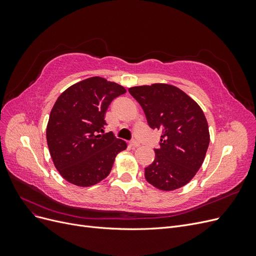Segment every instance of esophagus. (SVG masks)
I'll return each instance as SVG.
<instances>
[{
	"label": "esophagus",
	"mask_w": 256,
	"mask_h": 256,
	"mask_svg": "<svg viewBox=\"0 0 256 256\" xmlns=\"http://www.w3.org/2000/svg\"><path fill=\"white\" fill-rule=\"evenodd\" d=\"M130 146L134 147V148H136V147H140V143H138V142L136 141V140H134V141H131Z\"/></svg>",
	"instance_id": "esophagus-1"
}]
</instances>
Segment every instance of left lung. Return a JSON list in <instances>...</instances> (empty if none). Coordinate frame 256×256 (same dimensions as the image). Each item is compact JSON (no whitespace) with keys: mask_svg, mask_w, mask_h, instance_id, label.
Segmentation results:
<instances>
[{"mask_svg":"<svg viewBox=\"0 0 256 256\" xmlns=\"http://www.w3.org/2000/svg\"><path fill=\"white\" fill-rule=\"evenodd\" d=\"M150 128L162 130L156 157L145 168L154 188L173 191L187 184L202 166L210 141L200 106L174 85L154 83L129 88Z\"/></svg>","mask_w":256,"mask_h":256,"instance_id":"1","label":"left lung"}]
</instances>
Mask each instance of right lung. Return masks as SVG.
Returning <instances> with one entry per match:
<instances>
[{"label": "right lung", "instance_id": "1", "mask_svg": "<svg viewBox=\"0 0 256 256\" xmlns=\"http://www.w3.org/2000/svg\"><path fill=\"white\" fill-rule=\"evenodd\" d=\"M126 92L122 85L92 76L69 86L54 104L47 125V143L62 177L90 187L110 174L116 154L127 143L104 134L106 112L112 100Z\"/></svg>", "mask_w": 256, "mask_h": 256}]
</instances>
